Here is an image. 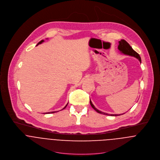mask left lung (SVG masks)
<instances>
[{"label": "left lung", "instance_id": "8db88e82", "mask_svg": "<svg viewBox=\"0 0 160 160\" xmlns=\"http://www.w3.org/2000/svg\"><path fill=\"white\" fill-rule=\"evenodd\" d=\"M118 49L119 50V51L125 54V55H128V56H133L136 58H137L139 62H141V58L139 56V55L136 52L134 51L132 48L130 46V45L124 39H121L120 41H119V45H118ZM90 104H91V106H92V108L96 111L98 112V113H100V114H105V115H108V116H119L121 114H108V113H106V112H102L99 110H98V109H96L94 106L93 105V104L92 103L91 99H90ZM124 114V113H123Z\"/></svg>", "mask_w": 160, "mask_h": 160}]
</instances>
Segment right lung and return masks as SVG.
I'll return each instance as SVG.
<instances>
[{
	"label": "right lung",
	"instance_id": "1",
	"mask_svg": "<svg viewBox=\"0 0 160 160\" xmlns=\"http://www.w3.org/2000/svg\"><path fill=\"white\" fill-rule=\"evenodd\" d=\"M44 41V40H42V41H40V42H39V43H38V44H37V46H38V45H39V44H42V42H43ZM68 104H67L66 105V106H65V107H64V108H63L62 109H65V108H66V106H68ZM54 112H56V111H52V112H46V114H50V113H54Z\"/></svg>",
	"mask_w": 160,
	"mask_h": 160
}]
</instances>
